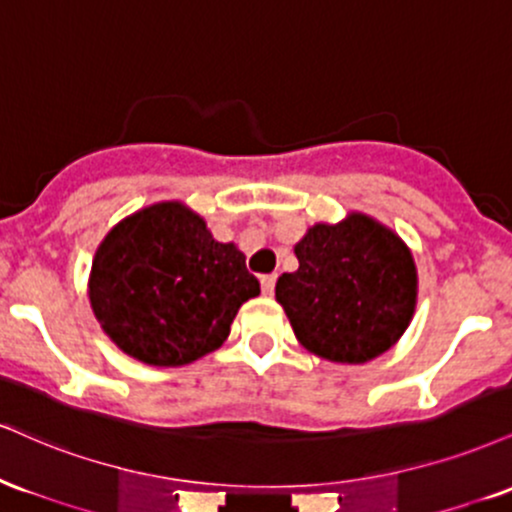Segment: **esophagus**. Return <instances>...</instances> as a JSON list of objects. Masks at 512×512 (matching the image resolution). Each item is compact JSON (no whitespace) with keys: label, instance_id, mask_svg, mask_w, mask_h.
Returning <instances> with one entry per match:
<instances>
[{"label":"esophagus","instance_id":"obj_1","mask_svg":"<svg viewBox=\"0 0 512 512\" xmlns=\"http://www.w3.org/2000/svg\"><path fill=\"white\" fill-rule=\"evenodd\" d=\"M261 290H263V294H273L275 275H261Z\"/></svg>","mask_w":512,"mask_h":512}]
</instances>
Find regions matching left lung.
I'll return each instance as SVG.
<instances>
[{"mask_svg": "<svg viewBox=\"0 0 512 512\" xmlns=\"http://www.w3.org/2000/svg\"><path fill=\"white\" fill-rule=\"evenodd\" d=\"M299 268L275 285L294 335L328 362L364 364L405 333L417 306L407 244L364 213L309 227L294 246Z\"/></svg>", "mask_w": 512, "mask_h": 512, "instance_id": "left-lung-1", "label": "left lung"}]
</instances>
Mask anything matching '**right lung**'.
Masks as SVG:
<instances>
[{
  "instance_id": "right-lung-1",
  "label": "right lung",
  "mask_w": 512,
  "mask_h": 512,
  "mask_svg": "<svg viewBox=\"0 0 512 512\" xmlns=\"http://www.w3.org/2000/svg\"><path fill=\"white\" fill-rule=\"evenodd\" d=\"M261 294L234 244L179 201L136 210L107 232L88 297L119 350L150 366H184L215 352L239 306Z\"/></svg>"
}]
</instances>
